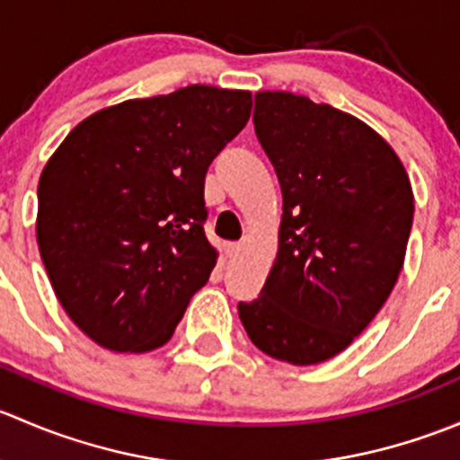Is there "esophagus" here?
<instances>
[{"mask_svg": "<svg viewBox=\"0 0 460 460\" xmlns=\"http://www.w3.org/2000/svg\"><path fill=\"white\" fill-rule=\"evenodd\" d=\"M225 252L226 256H238V253L243 252V243H226Z\"/></svg>", "mask_w": 460, "mask_h": 460, "instance_id": "1", "label": "esophagus"}]
</instances>
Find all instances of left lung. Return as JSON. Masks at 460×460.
Returning <instances> with one entry per match:
<instances>
[{
  "label": "left lung",
  "mask_w": 460,
  "mask_h": 460,
  "mask_svg": "<svg viewBox=\"0 0 460 460\" xmlns=\"http://www.w3.org/2000/svg\"><path fill=\"white\" fill-rule=\"evenodd\" d=\"M256 136L282 189L278 253L253 303H240L260 351L318 365L354 342L405 262L414 193L372 127L287 91L256 93Z\"/></svg>",
  "instance_id": "8db88e82"
}]
</instances>
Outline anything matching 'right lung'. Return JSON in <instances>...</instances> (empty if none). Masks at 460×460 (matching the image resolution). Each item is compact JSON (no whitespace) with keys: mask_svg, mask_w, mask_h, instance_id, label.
Returning a JSON list of instances; mask_svg holds the SVG:
<instances>
[{"mask_svg":"<svg viewBox=\"0 0 460 460\" xmlns=\"http://www.w3.org/2000/svg\"><path fill=\"white\" fill-rule=\"evenodd\" d=\"M252 115V93L191 84L88 115L37 184V244L91 341L144 354L171 341L217 252L204 175Z\"/></svg>","mask_w":460,"mask_h":460,"instance_id":"obj_1","label":"right lung"}]
</instances>
